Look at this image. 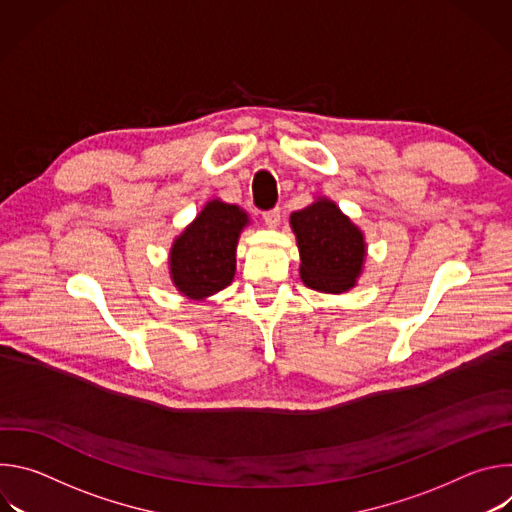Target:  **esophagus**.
<instances>
[{"mask_svg": "<svg viewBox=\"0 0 512 512\" xmlns=\"http://www.w3.org/2000/svg\"><path fill=\"white\" fill-rule=\"evenodd\" d=\"M279 218H281V210L279 208H271V210H265L263 212V221L269 229H277L279 225Z\"/></svg>", "mask_w": 512, "mask_h": 512, "instance_id": "34e87169", "label": "esophagus"}]
</instances>
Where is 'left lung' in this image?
<instances>
[{
    "label": "left lung",
    "mask_w": 512,
    "mask_h": 512,
    "mask_svg": "<svg viewBox=\"0 0 512 512\" xmlns=\"http://www.w3.org/2000/svg\"><path fill=\"white\" fill-rule=\"evenodd\" d=\"M291 231L300 251V279L322 294H344L364 271V233L326 196L291 212Z\"/></svg>",
    "instance_id": "8db88e82"
}]
</instances>
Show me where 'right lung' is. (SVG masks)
Returning a JSON list of instances; mask_svg holds the SVG:
<instances>
[{"mask_svg": "<svg viewBox=\"0 0 512 512\" xmlns=\"http://www.w3.org/2000/svg\"><path fill=\"white\" fill-rule=\"evenodd\" d=\"M249 223L251 218L241 206L221 198L202 206L168 253L170 279L184 298L204 302L233 283L239 237Z\"/></svg>", "mask_w": 512, "mask_h": 512, "instance_id": "right-lung-1", "label": "right lung"}]
</instances>
